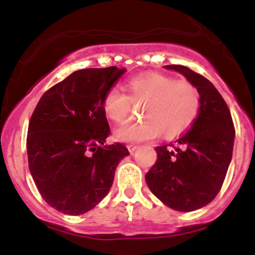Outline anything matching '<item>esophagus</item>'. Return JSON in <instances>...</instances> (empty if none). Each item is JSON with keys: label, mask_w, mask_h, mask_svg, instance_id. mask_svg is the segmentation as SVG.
Segmentation results:
<instances>
[{"label": "esophagus", "mask_w": 255, "mask_h": 255, "mask_svg": "<svg viewBox=\"0 0 255 255\" xmlns=\"http://www.w3.org/2000/svg\"><path fill=\"white\" fill-rule=\"evenodd\" d=\"M127 148H128V150H129V153L132 154V153H134L135 150H137L138 145H135V144H128Z\"/></svg>", "instance_id": "obj_1"}]
</instances>
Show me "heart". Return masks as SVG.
I'll use <instances>...</instances> for the list:
<instances>
[{
    "instance_id": "obj_1",
    "label": "heart",
    "mask_w": 255,
    "mask_h": 255,
    "mask_svg": "<svg viewBox=\"0 0 255 255\" xmlns=\"http://www.w3.org/2000/svg\"><path fill=\"white\" fill-rule=\"evenodd\" d=\"M128 96L118 87L107 90L102 99V111L107 120L123 123L132 111L133 104L143 105L144 120L126 123L116 128L113 137L125 143H138L153 139L163 132L174 137L186 130L200 109L196 87L189 81L176 80L160 73H148L128 80Z\"/></svg>"
}]
</instances>
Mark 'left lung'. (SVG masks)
<instances>
[{"mask_svg": "<svg viewBox=\"0 0 255 255\" xmlns=\"http://www.w3.org/2000/svg\"><path fill=\"white\" fill-rule=\"evenodd\" d=\"M196 87L200 109L191 128L174 143L156 146L158 159L145 174L150 191L168 207L199 210L220 192L232 160L235 126L212 82L182 65H165Z\"/></svg>", "mask_w": 255, "mask_h": 255, "instance_id": "obj_1", "label": "left lung"}]
</instances>
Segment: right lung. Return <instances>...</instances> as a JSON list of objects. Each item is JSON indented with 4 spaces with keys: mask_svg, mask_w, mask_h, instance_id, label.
Instances as JSON below:
<instances>
[{
    "mask_svg": "<svg viewBox=\"0 0 255 255\" xmlns=\"http://www.w3.org/2000/svg\"><path fill=\"white\" fill-rule=\"evenodd\" d=\"M126 69H82L54 85L28 126V165L45 202L59 212H89L109 194L123 144H105L110 126L102 99Z\"/></svg>",
    "mask_w": 255,
    "mask_h": 255,
    "instance_id": "1",
    "label": "right lung"
}]
</instances>
